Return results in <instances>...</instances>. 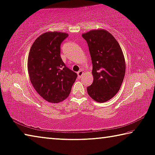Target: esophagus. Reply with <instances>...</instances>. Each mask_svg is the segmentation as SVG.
I'll return each mask as SVG.
<instances>
[{
    "label": "esophagus",
    "instance_id": "esophagus-1",
    "mask_svg": "<svg viewBox=\"0 0 155 155\" xmlns=\"http://www.w3.org/2000/svg\"><path fill=\"white\" fill-rule=\"evenodd\" d=\"M83 71L82 70H80V71H78V72H77V74H78V78H81L82 77V75H83Z\"/></svg>",
    "mask_w": 155,
    "mask_h": 155
}]
</instances>
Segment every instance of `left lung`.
<instances>
[{
  "label": "left lung",
  "mask_w": 155,
  "mask_h": 155,
  "mask_svg": "<svg viewBox=\"0 0 155 155\" xmlns=\"http://www.w3.org/2000/svg\"><path fill=\"white\" fill-rule=\"evenodd\" d=\"M92 63L93 83L87 87L90 97L99 103L107 101L119 92L126 72L124 54L119 43L104 29L83 34Z\"/></svg>",
  "instance_id": "8db88e82"
}]
</instances>
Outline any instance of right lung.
Listing matches in <instances>:
<instances>
[{
    "instance_id": "right-lung-1",
    "label": "right lung",
    "mask_w": 155,
    "mask_h": 155,
    "mask_svg": "<svg viewBox=\"0 0 155 155\" xmlns=\"http://www.w3.org/2000/svg\"><path fill=\"white\" fill-rule=\"evenodd\" d=\"M66 33L48 31L36 39L29 50L28 69L30 81L47 101L57 104L70 94L77 73L69 69L61 57V44Z\"/></svg>"
}]
</instances>
